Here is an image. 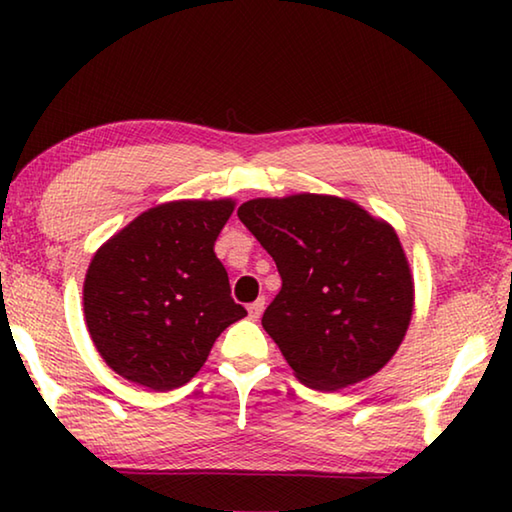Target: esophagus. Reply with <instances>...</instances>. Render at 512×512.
I'll return each mask as SVG.
<instances>
[{
  "label": "esophagus",
  "instance_id": "obj_1",
  "mask_svg": "<svg viewBox=\"0 0 512 512\" xmlns=\"http://www.w3.org/2000/svg\"><path fill=\"white\" fill-rule=\"evenodd\" d=\"M264 305H266L264 298H259V300H255V302H250V305H248V316L253 318V320H257L259 316H262Z\"/></svg>",
  "mask_w": 512,
  "mask_h": 512
}]
</instances>
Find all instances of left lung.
I'll list each match as a JSON object with an SVG mask.
<instances>
[{
    "instance_id": "1",
    "label": "left lung",
    "mask_w": 512,
    "mask_h": 512,
    "mask_svg": "<svg viewBox=\"0 0 512 512\" xmlns=\"http://www.w3.org/2000/svg\"><path fill=\"white\" fill-rule=\"evenodd\" d=\"M237 216L282 277L262 325L302 384L339 391L391 361L413 314L411 268L391 225L323 194L253 198Z\"/></svg>"
}]
</instances>
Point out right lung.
Returning <instances> with one entry per match:
<instances>
[{
	"label": "right lung",
	"instance_id": "obj_1",
	"mask_svg": "<svg viewBox=\"0 0 512 512\" xmlns=\"http://www.w3.org/2000/svg\"><path fill=\"white\" fill-rule=\"evenodd\" d=\"M235 201H173L142 212L92 257L83 284L88 332L128 381L187 384L225 327L246 316L214 241Z\"/></svg>",
	"mask_w": 512,
	"mask_h": 512
}]
</instances>
